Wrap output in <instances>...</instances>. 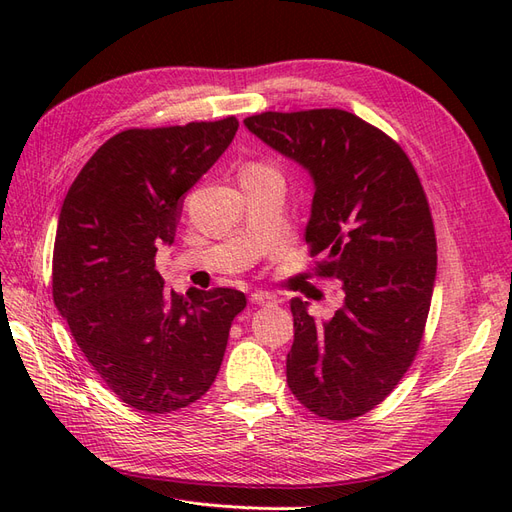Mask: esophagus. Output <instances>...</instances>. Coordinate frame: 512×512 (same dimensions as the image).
Here are the masks:
<instances>
[{"label": "esophagus", "mask_w": 512, "mask_h": 512, "mask_svg": "<svg viewBox=\"0 0 512 512\" xmlns=\"http://www.w3.org/2000/svg\"><path fill=\"white\" fill-rule=\"evenodd\" d=\"M250 301H252V305H267V307L277 303L275 294H271V292H252Z\"/></svg>", "instance_id": "esophagus-1"}]
</instances>
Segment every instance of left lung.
Segmentation results:
<instances>
[{
	"mask_svg": "<svg viewBox=\"0 0 512 512\" xmlns=\"http://www.w3.org/2000/svg\"><path fill=\"white\" fill-rule=\"evenodd\" d=\"M243 123L314 181L305 241L346 297L322 322L307 301H290L286 380L309 412L348 421L395 389L421 346L438 265L423 185L404 149L339 108Z\"/></svg>",
	"mask_w": 512,
	"mask_h": 512,
	"instance_id": "8db88e82",
	"label": "left lung"
}]
</instances>
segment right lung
I'll use <instances>...</instances> for the list:
<instances>
[{"mask_svg":"<svg viewBox=\"0 0 512 512\" xmlns=\"http://www.w3.org/2000/svg\"><path fill=\"white\" fill-rule=\"evenodd\" d=\"M235 117L119 132L91 156L59 211L53 301L123 404L164 414L203 397L245 307L235 288L177 294L156 271L185 192L220 160Z\"/></svg>","mask_w":512,"mask_h":512,"instance_id":"add662e5","label":"right lung"}]
</instances>
